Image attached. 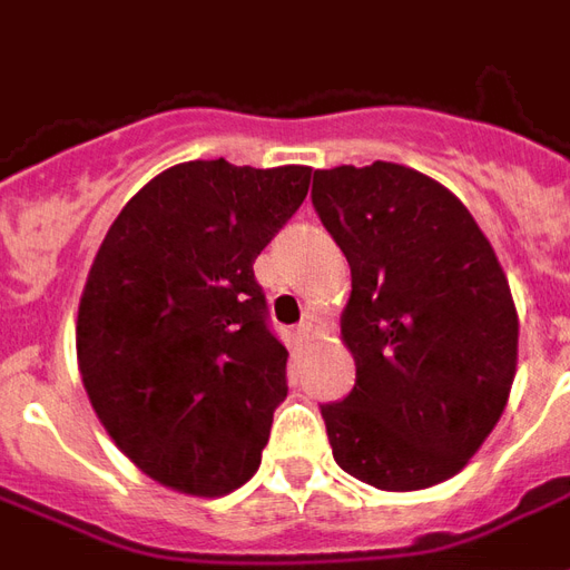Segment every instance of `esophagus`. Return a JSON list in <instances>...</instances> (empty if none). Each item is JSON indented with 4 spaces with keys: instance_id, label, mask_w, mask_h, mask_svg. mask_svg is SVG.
I'll use <instances>...</instances> for the list:
<instances>
[{
    "instance_id": "34e87169",
    "label": "esophagus",
    "mask_w": 570,
    "mask_h": 570,
    "mask_svg": "<svg viewBox=\"0 0 570 570\" xmlns=\"http://www.w3.org/2000/svg\"><path fill=\"white\" fill-rule=\"evenodd\" d=\"M317 326H321V321H317V314H305V317H302V323H298V326H296L298 342H311V338L317 335Z\"/></svg>"
}]
</instances>
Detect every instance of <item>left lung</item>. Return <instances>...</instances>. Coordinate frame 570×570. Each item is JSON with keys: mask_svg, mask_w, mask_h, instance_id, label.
<instances>
[{"mask_svg": "<svg viewBox=\"0 0 570 570\" xmlns=\"http://www.w3.org/2000/svg\"><path fill=\"white\" fill-rule=\"evenodd\" d=\"M311 204L351 265L357 382L321 415L335 464L382 491L454 476L515 375L510 284L461 200L403 164L314 170Z\"/></svg>", "mask_w": 570, "mask_h": 570, "instance_id": "left-lung-1", "label": "left lung"}]
</instances>
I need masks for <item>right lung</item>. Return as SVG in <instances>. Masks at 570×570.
Masks as SVG:
<instances>
[{
	"label": "right lung",
	"mask_w": 570,
	"mask_h": 570,
	"mask_svg": "<svg viewBox=\"0 0 570 570\" xmlns=\"http://www.w3.org/2000/svg\"><path fill=\"white\" fill-rule=\"evenodd\" d=\"M308 183L302 164H176L97 249L76 330L81 382L118 449L161 485L225 494L259 466L289 351L253 262Z\"/></svg>",
	"instance_id": "add662e5"
}]
</instances>
